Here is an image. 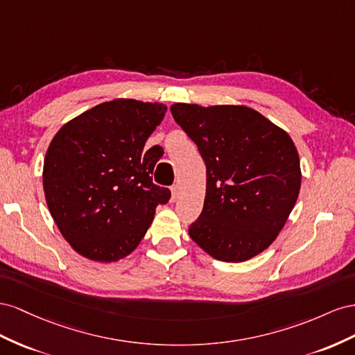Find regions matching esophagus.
<instances>
[{
  "instance_id": "esophagus-1",
  "label": "esophagus",
  "mask_w": 355,
  "mask_h": 355,
  "mask_svg": "<svg viewBox=\"0 0 355 355\" xmlns=\"http://www.w3.org/2000/svg\"><path fill=\"white\" fill-rule=\"evenodd\" d=\"M178 195H180V189H178V186H172V187H171V200H172V202H175V200H177V198H178Z\"/></svg>"
}]
</instances>
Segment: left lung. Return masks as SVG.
<instances>
[{
	"mask_svg": "<svg viewBox=\"0 0 355 355\" xmlns=\"http://www.w3.org/2000/svg\"><path fill=\"white\" fill-rule=\"evenodd\" d=\"M174 120L207 165V193L189 235L207 254L241 263L265 251L300 191L297 148L284 129L245 105L178 103Z\"/></svg>",
	"mask_w": 355,
	"mask_h": 355,
	"instance_id": "1",
	"label": "left lung"
}]
</instances>
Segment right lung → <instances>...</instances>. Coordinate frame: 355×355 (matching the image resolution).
Segmentation results:
<instances>
[{"instance_id":"1","label":"right lung","mask_w":355,"mask_h":355,"mask_svg":"<svg viewBox=\"0 0 355 355\" xmlns=\"http://www.w3.org/2000/svg\"><path fill=\"white\" fill-rule=\"evenodd\" d=\"M166 113L159 103L117 98L98 104L60 128L43 165L50 216L76 252L113 263L144 238L169 189L153 184L159 153L147 138Z\"/></svg>"}]
</instances>
